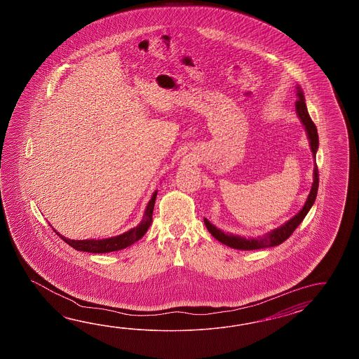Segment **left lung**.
<instances>
[{"label": "left lung", "instance_id": "left-lung-1", "mask_svg": "<svg viewBox=\"0 0 359 359\" xmlns=\"http://www.w3.org/2000/svg\"><path fill=\"white\" fill-rule=\"evenodd\" d=\"M297 102H295V109H297V114H298L300 122L304 126L306 136L309 140V146H311V151L313 154V158L316 159V154L318 150V133L316 124L312 122L311 116L308 114L306 105H305L304 92L300 88V86L297 84ZM318 168L317 164L314 163V168H313V183L309 195L305 200V204L303 208L299 210V213L295 214L289 221L285 222L281 226H278L277 229L268 231L267 233H264L263 236L258 237H243L238 235H233L229 232H223L222 229H217L214 224L204 218L206 229L212 233L214 238H217L222 244L227 245L232 249L237 250H258V249H264V248H271V246H277V245L283 244L285 240H287L291 236V233L295 231L299 224L303 222L305 215L311 210L314 200L317 198V191H318Z\"/></svg>", "mask_w": 359, "mask_h": 359}]
</instances>
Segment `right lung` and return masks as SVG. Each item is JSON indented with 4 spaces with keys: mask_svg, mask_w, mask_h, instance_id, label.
<instances>
[{
    "mask_svg": "<svg viewBox=\"0 0 359 359\" xmlns=\"http://www.w3.org/2000/svg\"><path fill=\"white\" fill-rule=\"evenodd\" d=\"M156 195H158V190L155 191L153 196L150 198V201L147 203L146 206L145 214L142 217V221L140 222L137 227L128 229L127 232H124L122 235L118 236L107 237V238H90V240H70L65 236L60 235L56 229H54L55 233L60 237L61 240H64L69 246L74 248L78 252H118L128 248L132 244H135L140 238L147 232V229L150 227L151 222H153V212L154 205H155V200H156Z\"/></svg>",
    "mask_w": 359,
    "mask_h": 359,
    "instance_id": "right-lung-1",
    "label": "right lung"
}]
</instances>
